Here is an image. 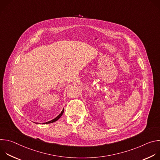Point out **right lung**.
<instances>
[{
  "instance_id": "1",
  "label": "right lung",
  "mask_w": 160,
  "mask_h": 160,
  "mask_svg": "<svg viewBox=\"0 0 160 160\" xmlns=\"http://www.w3.org/2000/svg\"><path fill=\"white\" fill-rule=\"evenodd\" d=\"M63 112H64V109H62V111H61V112L59 114V115L56 117V118H55L54 119H53V120H51V121H49V122H46V123H43L44 124H48V123H53V122H56V121H57L61 116H62V115L63 114Z\"/></svg>"
}]
</instances>
